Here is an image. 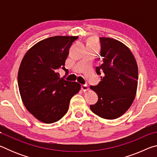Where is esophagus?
<instances>
[{
  "label": "esophagus",
  "mask_w": 157,
  "mask_h": 157,
  "mask_svg": "<svg viewBox=\"0 0 157 157\" xmlns=\"http://www.w3.org/2000/svg\"><path fill=\"white\" fill-rule=\"evenodd\" d=\"M81 89H82V90L83 91H88L89 90V87L87 86V85H82L81 86Z\"/></svg>",
  "instance_id": "obj_1"
}]
</instances>
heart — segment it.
Returning a JSON list of instances; mask_svg holds the SVG:
<instances>
[{
    "instance_id": "obj_1",
    "label": "heart",
    "mask_w": 157,
    "mask_h": 157,
    "mask_svg": "<svg viewBox=\"0 0 157 157\" xmlns=\"http://www.w3.org/2000/svg\"><path fill=\"white\" fill-rule=\"evenodd\" d=\"M98 47V41L94 37H91L87 39L86 48H97Z\"/></svg>"
}]
</instances>
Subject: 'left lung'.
Instances as JSON below:
<instances>
[{
    "mask_svg": "<svg viewBox=\"0 0 157 157\" xmlns=\"http://www.w3.org/2000/svg\"><path fill=\"white\" fill-rule=\"evenodd\" d=\"M101 65L96 67L102 75L97 86H91L96 93L98 102L90 109L100 118L113 120L126 112L136 95L138 66L131 50L122 42L100 37ZM100 57V56H99Z\"/></svg>",
    "mask_w": 157,
    "mask_h": 157,
    "instance_id": "1",
    "label": "left lung"
}]
</instances>
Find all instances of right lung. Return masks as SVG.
Segmentation results:
<instances>
[{"label": "right lung", "mask_w": 157, "mask_h": 157, "mask_svg": "<svg viewBox=\"0 0 157 157\" xmlns=\"http://www.w3.org/2000/svg\"><path fill=\"white\" fill-rule=\"evenodd\" d=\"M78 36H55L34 44L23 57L18 69V85L23 103L40 122L59 121L67 113L70 100L81 85L59 78L71 45Z\"/></svg>", "instance_id": "obj_1"}]
</instances>
